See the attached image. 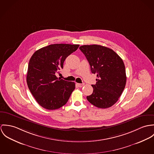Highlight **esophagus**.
I'll list each match as a JSON object with an SVG mask.
<instances>
[{
	"label": "esophagus",
	"mask_w": 154,
	"mask_h": 154,
	"mask_svg": "<svg viewBox=\"0 0 154 154\" xmlns=\"http://www.w3.org/2000/svg\"><path fill=\"white\" fill-rule=\"evenodd\" d=\"M76 85L77 87H83V85H84V84L83 83V84H81V83H76Z\"/></svg>",
	"instance_id": "1"
}]
</instances>
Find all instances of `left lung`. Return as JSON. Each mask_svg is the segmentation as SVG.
I'll return each instance as SVG.
<instances>
[{"instance_id": "8db88e82", "label": "left lung", "mask_w": 154, "mask_h": 154, "mask_svg": "<svg viewBox=\"0 0 154 154\" xmlns=\"http://www.w3.org/2000/svg\"><path fill=\"white\" fill-rule=\"evenodd\" d=\"M90 66L91 71L98 79L91 85L93 93L87 96L93 105L102 109L117 102L126 83L125 64L122 59L110 48L99 45H85L80 48Z\"/></svg>"}]
</instances>
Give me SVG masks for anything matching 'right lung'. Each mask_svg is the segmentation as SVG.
<instances>
[{"mask_svg": "<svg viewBox=\"0 0 154 154\" xmlns=\"http://www.w3.org/2000/svg\"><path fill=\"white\" fill-rule=\"evenodd\" d=\"M79 47L77 44H51L36 51L31 57L26 82L35 99L42 107L55 110L68 102L75 83L58 79L55 74L63 69L66 58Z\"/></svg>", "mask_w": 154, "mask_h": 154, "instance_id": "1", "label": "right lung"}]
</instances>
